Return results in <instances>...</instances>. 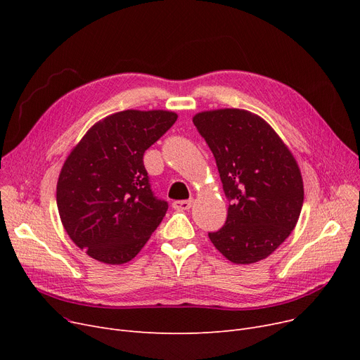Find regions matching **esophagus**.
<instances>
[{
    "instance_id": "esophagus-1",
    "label": "esophagus",
    "mask_w": 360,
    "mask_h": 360,
    "mask_svg": "<svg viewBox=\"0 0 360 360\" xmlns=\"http://www.w3.org/2000/svg\"><path fill=\"white\" fill-rule=\"evenodd\" d=\"M193 204H194V198H190V200H184V201H175L172 205H174V209H175V210L182 212V210L191 209Z\"/></svg>"
}]
</instances>
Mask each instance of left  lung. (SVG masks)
<instances>
[{
    "instance_id": "left-lung-1",
    "label": "left lung",
    "mask_w": 360,
    "mask_h": 360,
    "mask_svg": "<svg viewBox=\"0 0 360 360\" xmlns=\"http://www.w3.org/2000/svg\"><path fill=\"white\" fill-rule=\"evenodd\" d=\"M213 151L228 219L209 233L219 252L233 264H254L273 254L299 220L304 181L289 147L255 113L224 108L193 118Z\"/></svg>"
}]
</instances>
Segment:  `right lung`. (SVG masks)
I'll use <instances>...</instances> for the list:
<instances>
[{"mask_svg":"<svg viewBox=\"0 0 360 360\" xmlns=\"http://www.w3.org/2000/svg\"><path fill=\"white\" fill-rule=\"evenodd\" d=\"M170 110L127 109L91 125L56 184L65 232L89 257L112 266L134 258L166 214L150 190L144 151L172 127Z\"/></svg>","mask_w":360,"mask_h":360,"instance_id":"1","label":"right lung"}]
</instances>
